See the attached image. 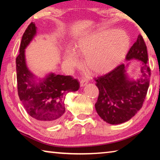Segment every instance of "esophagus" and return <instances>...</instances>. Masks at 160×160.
I'll return each instance as SVG.
<instances>
[{"label":"esophagus","mask_w":160,"mask_h":160,"mask_svg":"<svg viewBox=\"0 0 160 160\" xmlns=\"http://www.w3.org/2000/svg\"><path fill=\"white\" fill-rule=\"evenodd\" d=\"M80 86L81 87H84V86H85L88 83V80H87V79H82L80 80Z\"/></svg>","instance_id":"esophagus-1"}]
</instances>
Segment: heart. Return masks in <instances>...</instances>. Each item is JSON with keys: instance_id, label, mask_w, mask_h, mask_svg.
I'll return each mask as SVG.
<instances>
[{"instance_id": "heart-1", "label": "heart", "mask_w": 160, "mask_h": 160, "mask_svg": "<svg viewBox=\"0 0 160 160\" xmlns=\"http://www.w3.org/2000/svg\"><path fill=\"white\" fill-rule=\"evenodd\" d=\"M131 46V38L121 29H99L78 40L75 49L86 56L85 65L95 74H104L112 71L126 57ZM77 54L71 49L65 56V62L70 66L76 63Z\"/></svg>"}]
</instances>
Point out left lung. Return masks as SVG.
I'll list each match as a JSON object with an SVG mask.
<instances>
[{"label":"left lung","mask_w":160,"mask_h":160,"mask_svg":"<svg viewBox=\"0 0 160 160\" xmlns=\"http://www.w3.org/2000/svg\"><path fill=\"white\" fill-rule=\"evenodd\" d=\"M127 61L142 62L141 78L130 79L128 65H119L109 73L94 79L99 93L95 104L98 115L107 123L116 125L126 122L141 109L150 84V68L148 66L147 47L139 35L127 53Z\"/></svg>","instance_id":"left-lung-1"}]
</instances>
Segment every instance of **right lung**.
<instances>
[{"label":"right lung","mask_w":160,"mask_h":160,"mask_svg":"<svg viewBox=\"0 0 160 160\" xmlns=\"http://www.w3.org/2000/svg\"><path fill=\"white\" fill-rule=\"evenodd\" d=\"M36 34L37 27L31 22L22 38L20 53L16 58L18 92L28 114L39 123L47 126L63 118L66 94L78 90L80 85L70 75L51 72L43 79H37L31 72L27 67L25 52Z\"/></svg>","instance_id":"add662e5"}]
</instances>
